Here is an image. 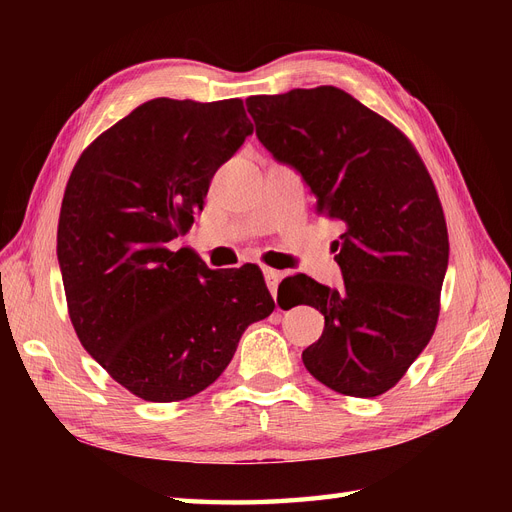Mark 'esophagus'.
I'll list each match as a JSON object with an SVG mask.
<instances>
[{"instance_id": "1", "label": "esophagus", "mask_w": 512, "mask_h": 512, "mask_svg": "<svg viewBox=\"0 0 512 512\" xmlns=\"http://www.w3.org/2000/svg\"><path fill=\"white\" fill-rule=\"evenodd\" d=\"M262 275H265V282H267V288L271 290V294H273V299H275V294H277V286H280V280H282V273L280 271H275V269H262Z\"/></svg>"}]
</instances>
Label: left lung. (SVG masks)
Returning a JSON list of instances; mask_svg holds the SVG:
<instances>
[{"instance_id": "8db88e82", "label": "left lung", "mask_w": 512, "mask_h": 512, "mask_svg": "<svg viewBox=\"0 0 512 512\" xmlns=\"http://www.w3.org/2000/svg\"><path fill=\"white\" fill-rule=\"evenodd\" d=\"M245 104L258 141L297 170L316 213L346 224L335 241L342 288L294 275L305 305L324 316L303 363L337 393L382 395L429 344L440 312L448 232L427 168L393 123L339 87Z\"/></svg>"}]
</instances>
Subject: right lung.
I'll return each mask as SVG.
<instances>
[{"instance_id":"1","label":"right lung","mask_w":512,"mask_h":512,"mask_svg":"<svg viewBox=\"0 0 512 512\" xmlns=\"http://www.w3.org/2000/svg\"><path fill=\"white\" fill-rule=\"evenodd\" d=\"M252 132L239 98H153L100 134L68 179L57 260L70 320L83 348L145 401L205 391L275 307L258 267L213 271L168 247Z\"/></svg>"}]
</instances>
